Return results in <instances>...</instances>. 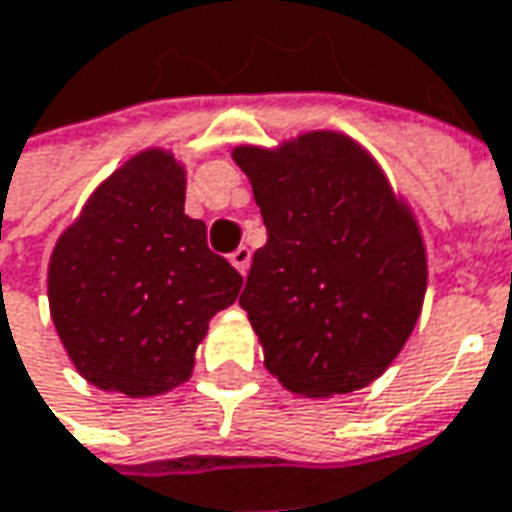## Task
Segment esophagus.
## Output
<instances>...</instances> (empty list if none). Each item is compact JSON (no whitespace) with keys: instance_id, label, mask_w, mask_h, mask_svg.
Returning <instances> with one entry per match:
<instances>
[{"instance_id":"esophagus-1","label":"esophagus","mask_w":512,"mask_h":512,"mask_svg":"<svg viewBox=\"0 0 512 512\" xmlns=\"http://www.w3.org/2000/svg\"><path fill=\"white\" fill-rule=\"evenodd\" d=\"M230 262H233V268L239 270V273H247V268H250V247H239V250H233V256H230Z\"/></svg>"}]
</instances>
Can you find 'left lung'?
<instances>
[{"instance_id": "obj_1", "label": "left lung", "mask_w": 512, "mask_h": 512, "mask_svg": "<svg viewBox=\"0 0 512 512\" xmlns=\"http://www.w3.org/2000/svg\"><path fill=\"white\" fill-rule=\"evenodd\" d=\"M233 161L268 227L239 299L265 369L302 397L369 386L421 317L426 247L415 216L340 132L236 146Z\"/></svg>"}]
</instances>
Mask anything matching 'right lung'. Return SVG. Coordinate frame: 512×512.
<instances>
[{"instance_id":"right-lung-1","label":"right lung","mask_w":512,"mask_h":512,"mask_svg":"<svg viewBox=\"0 0 512 512\" xmlns=\"http://www.w3.org/2000/svg\"><path fill=\"white\" fill-rule=\"evenodd\" d=\"M184 195L172 152L146 149L91 192L51 253V320L103 392L152 397L190 380L207 325L239 296V270L207 247Z\"/></svg>"}]
</instances>
